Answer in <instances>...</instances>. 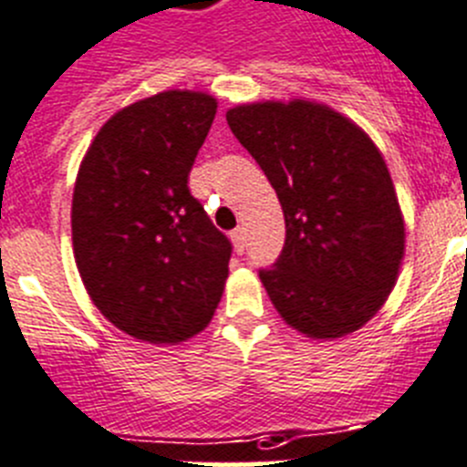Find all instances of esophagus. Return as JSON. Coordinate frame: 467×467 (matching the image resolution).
I'll return each mask as SVG.
<instances>
[{
  "label": "esophagus",
  "mask_w": 467,
  "mask_h": 467,
  "mask_svg": "<svg viewBox=\"0 0 467 467\" xmlns=\"http://www.w3.org/2000/svg\"><path fill=\"white\" fill-rule=\"evenodd\" d=\"M230 237H233L234 251H237V254H244V249H246V233H244V228H234L233 233H230Z\"/></svg>",
  "instance_id": "1"
}]
</instances>
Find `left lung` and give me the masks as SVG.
<instances>
[{"mask_svg":"<svg viewBox=\"0 0 467 467\" xmlns=\"http://www.w3.org/2000/svg\"><path fill=\"white\" fill-rule=\"evenodd\" d=\"M228 125L276 191L285 242L258 276L288 326L342 337L393 291L405 223L386 162L368 134L312 102L234 107Z\"/></svg>","mask_w":467,"mask_h":467,"instance_id":"left-lung-1","label":"left lung"}]
</instances>
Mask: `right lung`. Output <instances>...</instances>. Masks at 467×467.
Here are the masks:
<instances>
[{"mask_svg": "<svg viewBox=\"0 0 467 467\" xmlns=\"http://www.w3.org/2000/svg\"><path fill=\"white\" fill-rule=\"evenodd\" d=\"M216 116L204 92L167 90L104 123L74 186L71 239L88 296L123 333L155 344L212 321L233 244L188 174Z\"/></svg>", "mask_w": 467, "mask_h": 467, "instance_id": "obj_1", "label": "right lung"}]
</instances>
